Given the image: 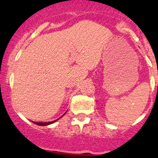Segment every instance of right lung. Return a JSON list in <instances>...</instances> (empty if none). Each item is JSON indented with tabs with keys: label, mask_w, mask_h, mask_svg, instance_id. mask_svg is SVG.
Returning <instances> with one entry per match:
<instances>
[{
	"label": "right lung",
	"mask_w": 158,
	"mask_h": 158,
	"mask_svg": "<svg viewBox=\"0 0 158 158\" xmlns=\"http://www.w3.org/2000/svg\"><path fill=\"white\" fill-rule=\"evenodd\" d=\"M65 113H66V112H65ZM65 113H64V114H65ZM60 118H61V117H60ZM59 119H56V120L52 121V122H48V123H37V122H32V123H35V124H36V125H39V126H48V125L52 124V123L56 122V121H57Z\"/></svg>",
	"instance_id": "right-lung-1"
}]
</instances>
